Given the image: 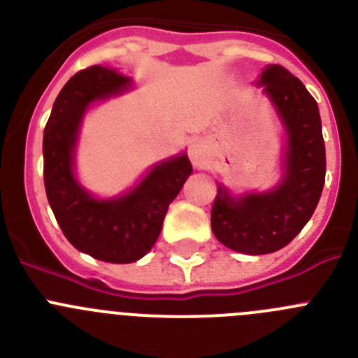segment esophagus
Here are the masks:
<instances>
[{
    "instance_id": "obj_1",
    "label": "esophagus",
    "mask_w": 358,
    "mask_h": 358,
    "mask_svg": "<svg viewBox=\"0 0 358 358\" xmlns=\"http://www.w3.org/2000/svg\"><path fill=\"white\" fill-rule=\"evenodd\" d=\"M189 159H192V163L195 164V166H201L204 161H206V156H208V147L206 143L202 140H195L194 143L189 145Z\"/></svg>"
}]
</instances>
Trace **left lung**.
<instances>
[{"label": "left lung", "mask_w": 358, "mask_h": 358, "mask_svg": "<svg viewBox=\"0 0 358 358\" xmlns=\"http://www.w3.org/2000/svg\"><path fill=\"white\" fill-rule=\"evenodd\" d=\"M289 132L285 177L268 194L231 199L220 186L211 208V229L218 242L245 255H267L285 248L315 211L324 186L327 152L314 96L283 66H267L260 77Z\"/></svg>", "instance_id": "obj_1"}]
</instances>
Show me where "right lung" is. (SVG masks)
Segmentation results:
<instances>
[{
    "label": "right lung",
    "mask_w": 358,
    "mask_h": 358,
    "mask_svg": "<svg viewBox=\"0 0 358 358\" xmlns=\"http://www.w3.org/2000/svg\"><path fill=\"white\" fill-rule=\"evenodd\" d=\"M129 84V77L102 66L75 73L53 103L43 138L44 188L62 233L73 248L110 264H131L150 251L170 202L192 173L188 157H173L113 201H96L75 181L71 156L85 107Z\"/></svg>",
    "instance_id": "right-lung-1"
}]
</instances>
